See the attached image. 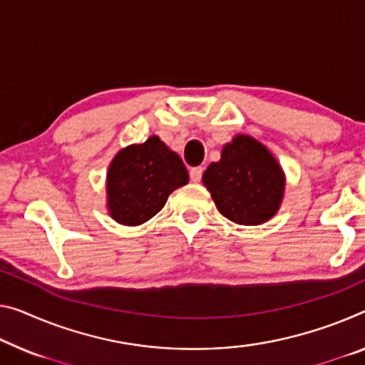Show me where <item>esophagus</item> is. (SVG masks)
Segmentation results:
<instances>
[{"instance_id": "esophagus-1", "label": "esophagus", "mask_w": 365, "mask_h": 365, "mask_svg": "<svg viewBox=\"0 0 365 365\" xmlns=\"http://www.w3.org/2000/svg\"><path fill=\"white\" fill-rule=\"evenodd\" d=\"M202 166H194V168H190V171H189V176H190V181L192 182H199L200 179H202Z\"/></svg>"}]
</instances>
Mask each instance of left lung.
Instances as JSON below:
<instances>
[{"label":"left lung","mask_w":365,"mask_h":365,"mask_svg":"<svg viewBox=\"0 0 365 365\" xmlns=\"http://www.w3.org/2000/svg\"><path fill=\"white\" fill-rule=\"evenodd\" d=\"M218 212L240 225H259L276 214L285 179L269 150L248 135H237L218 163L202 176Z\"/></svg>","instance_id":"1"}]
</instances>
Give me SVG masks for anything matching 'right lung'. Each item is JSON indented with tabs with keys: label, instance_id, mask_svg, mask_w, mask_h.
<instances>
[{
	"label": "right lung",
	"instance_id": "right-lung-1",
	"mask_svg": "<svg viewBox=\"0 0 365 365\" xmlns=\"http://www.w3.org/2000/svg\"><path fill=\"white\" fill-rule=\"evenodd\" d=\"M187 181L182 160L158 137L130 145L109 166V214L122 225H140L158 214L168 195Z\"/></svg>",
	"mask_w": 365,
	"mask_h": 365
}]
</instances>
